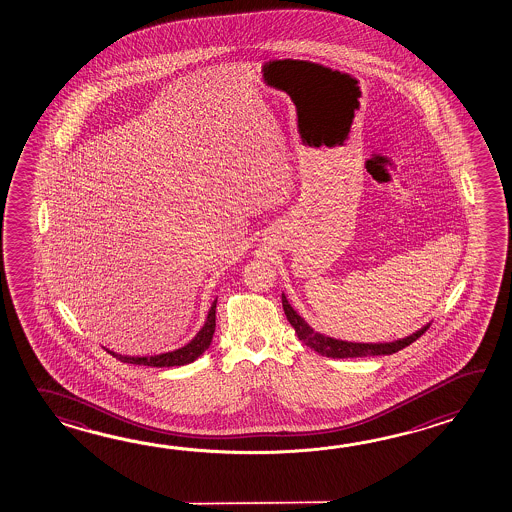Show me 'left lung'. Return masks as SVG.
I'll return each instance as SVG.
<instances>
[{
  "instance_id": "8db88e82",
  "label": "left lung",
  "mask_w": 512,
  "mask_h": 512,
  "mask_svg": "<svg viewBox=\"0 0 512 512\" xmlns=\"http://www.w3.org/2000/svg\"><path fill=\"white\" fill-rule=\"evenodd\" d=\"M282 308L286 313V319L295 328V334L303 341L304 345L310 346L317 354L326 355V357H332V359L396 354L399 350H403L405 346L412 345L418 337L427 332L428 326H430V324H427L416 334L408 335L405 339H397L392 343H348V341H341V339H334V337L315 332L312 326H308L303 317L293 310L290 303H288V299L284 297V293H282Z\"/></svg>"
}]
</instances>
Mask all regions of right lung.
Wrapping results in <instances>:
<instances>
[{
  "mask_svg": "<svg viewBox=\"0 0 512 512\" xmlns=\"http://www.w3.org/2000/svg\"><path fill=\"white\" fill-rule=\"evenodd\" d=\"M215 310H217V301H213L211 308H209L206 323L200 328L199 334L195 335L188 345L177 348L173 352H166L160 355H146V357H138V355H122L115 354L111 350H107L109 354L116 357L122 363H129V365H144V366H157V368H164V366H182L193 363L197 357L204 354L211 345V339L215 334Z\"/></svg>",
  "mask_w": 512,
  "mask_h": 512,
  "instance_id": "1",
  "label": "right lung"
}]
</instances>
